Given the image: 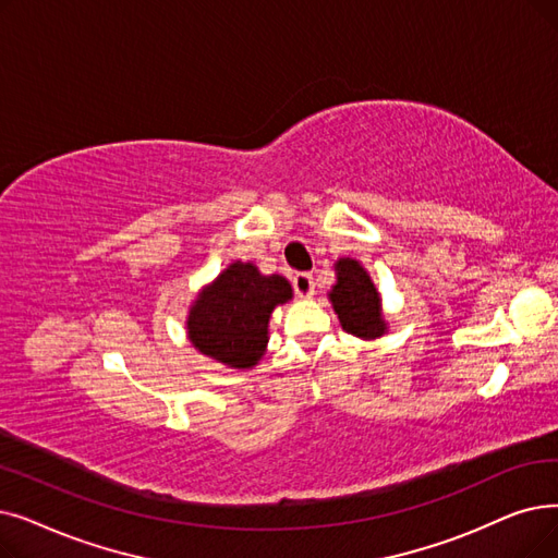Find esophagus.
Instances as JSON below:
<instances>
[{
  "label": "esophagus",
  "instance_id": "1",
  "mask_svg": "<svg viewBox=\"0 0 558 558\" xmlns=\"http://www.w3.org/2000/svg\"><path fill=\"white\" fill-rule=\"evenodd\" d=\"M294 292L301 299L314 296V278L310 274H296L294 276Z\"/></svg>",
  "mask_w": 558,
  "mask_h": 558
}]
</instances>
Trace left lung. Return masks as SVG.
<instances>
[{"label": "left lung", "instance_id": "1", "mask_svg": "<svg viewBox=\"0 0 558 558\" xmlns=\"http://www.w3.org/2000/svg\"><path fill=\"white\" fill-rule=\"evenodd\" d=\"M328 301L342 328L357 339H378L387 332L383 314V299L369 271L353 257H339L335 262V284Z\"/></svg>", "mask_w": 558, "mask_h": 558}]
</instances>
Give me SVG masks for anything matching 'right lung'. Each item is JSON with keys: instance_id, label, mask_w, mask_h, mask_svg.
Masks as SVG:
<instances>
[{"instance_id": "1", "label": "right lung", "mask_w": 558, "mask_h": 558, "mask_svg": "<svg viewBox=\"0 0 558 558\" xmlns=\"http://www.w3.org/2000/svg\"><path fill=\"white\" fill-rule=\"evenodd\" d=\"M292 299L287 278L234 259L189 305L186 337L198 353L230 369H253L269 344L274 310Z\"/></svg>"}]
</instances>
